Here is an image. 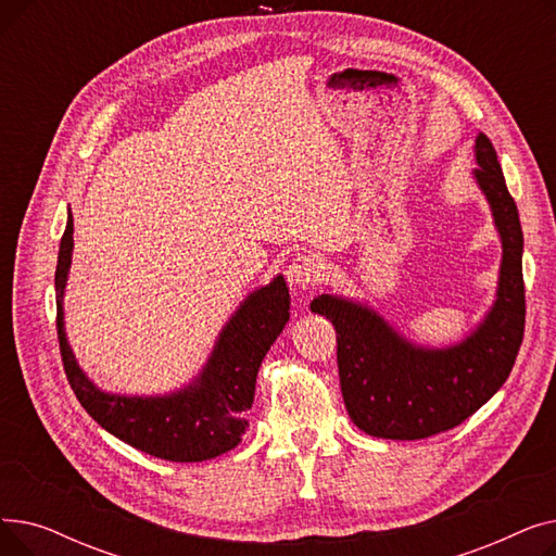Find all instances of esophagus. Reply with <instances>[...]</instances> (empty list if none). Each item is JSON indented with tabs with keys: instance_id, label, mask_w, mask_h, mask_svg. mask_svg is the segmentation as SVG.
<instances>
[{
	"instance_id": "esophagus-1",
	"label": "esophagus",
	"mask_w": 556,
	"mask_h": 556,
	"mask_svg": "<svg viewBox=\"0 0 556 556\" xmlns=\"http://www.w3.org/2000/svg\"><path fill=\"white\" fill-rule=\"evenodd\" d=\"M286 277L290 281V286L295 288H302V290H308L317 283L319 279V261L313 256V254H298L293 258V263H290L288 270H286Z\"/></svg>"
}]
</instances>
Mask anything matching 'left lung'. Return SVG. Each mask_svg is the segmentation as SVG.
I'll use <instances>...</instances> for the list:
<instances>
[{
	"label": "left lung",
	"mask_w": 556,
	"mask_h": 556,
	"mask_svg": "<svg viewBox=\"0 0 556 556\" xmlns=\"http://www.w3.org/2000/svg\"><path fill=\"white\" fill-rule=\"evenodd\" d=\"M476 182L503 241L495 302L482 325L455 346L426 349L399 336L376 311L319 295L311 311L336 329L342 399L352 421L383 440H426L469 419L503 388L525 331L522 229L493 143L476 139Z\"/></svg>",
	"instance_id": "1"
}]
</instances>
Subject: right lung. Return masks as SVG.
<instances>
[{
    "label": "right lung",
    "mask_w": 556,
    "mask_h": 556,
    "mask_svg": "<svg viewBox=\"0 0 556 556\" xmlns=\"http://www.w3.org/2000/svg\"><path fill=\"white\" fill-rule=\"evenodd\" d=\"M72 250L74 218L70 214L55 266V329L67 381L87 415L132 448L168 462H202L237 446L250 426L248 410L261 361L290 317L283 277L254 290L231 315L193 383L164 396H119L101 392L83 374L65 336L63 293Z\"/></svg>",
    "instance_id": "obj_1"
}]
</instances>
